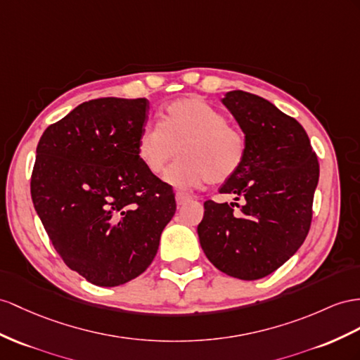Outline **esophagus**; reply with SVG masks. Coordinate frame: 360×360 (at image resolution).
Listing matches in <instances>:
<instances>
[{
  "label": "esophagus",
  "mask_w": 360,
  "mask_h": 360,
  "mask_svg": "<svg viewBox=\"0 0 360 360\" xmlns=\"http://www.w3.org/2000/svg\"><path fill=\"white\" fill-rule=\"evenodd\" d=\"M193 198L190 195H187V193H182V191H178L176 193V204L178 207L187 204V202H190Z\"/></svg>",
  "instance_id": "esophagus-1"
}]
</instances>
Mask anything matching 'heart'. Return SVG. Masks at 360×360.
<instances>
[{
  "label": "heart",
  "instance_id": "obj_1",
  "mask_svg": "<svg viewBox=\"0 0 360 360\" xmlns=\"http://www.w3.org/2000/svg\"><path fill=\"white\" fill-rule=\"evenodd\" d=\"M179 158L165 173V182L193 188L204 182L224 184L234 178L246 160L245 134L204 98H178L164 108L158 126H146L136 138L138 161L160 176L174 152Z\"/></svg>",
  "mask_w": 360,
  "mask_h": 360
}]
</instances>
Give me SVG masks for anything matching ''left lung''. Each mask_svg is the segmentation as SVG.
Here are the masks:
<instances>
[{"instance_id":"left-lung-1","label":"left lung","mask_w":360,"mask_h":360,"mask_svg":"<svg viewBox=\"0 0 360 360\" xmlns=\"http://www.w3.org/2000/svg\"><path fill=\"white\" fill-rule=\"evenodd\" d=\"M222 103L242 127L248 152L242 169L219 191L243 204L207 200L199 242L219 271L259 280L278 269L306 240L319 162L304 127L271 101L229 91Z\"/></svg>"}]
</instances>
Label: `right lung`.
Wrapping results in <instances>:
<instances>
[{"mask_svg": "<svg viewBox=\"0 0 360 360\" xmlns=\"http://www.w3.org/2000/svg\"><path fill=\"white\" fill-rule=\"evenodd\" d=\"M147 112V98L89 100L45 129L36 147V213L68 268L101 288L149 268L176 211L172 187L136 158Z\"/></svg>", "mask_w": 360, "mask_h": 360, "instance_id": "right-lung-1", "label": "right lung"}]
</instances>
